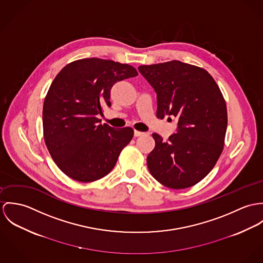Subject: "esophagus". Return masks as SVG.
<instances>
[{"mask_svg":"<svg viewBox=\"0 0 263 263\" xmlns=\"http://www.w3.org/2000/svg\"><path fill=\"white\" fill-rule=\"evenodd\" d=\"M144 133L143 132H140V131H137V130H135L134 131V136L135 137H139V136H142Z\"/></svg>","mask_w":263,"mask_h":263,"instance_id":"1","label":"esophagus"}]
</instances>
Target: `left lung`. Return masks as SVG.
<instances>
[{"label": "left lung", "instance_id": "8db88e82", "mask_svg": "<svg viewBox=\"0 0 263 263\" xmlns=\"http://www.w3.org/2000/svg\"><path fill=\"white\" fill-rule=\"evenodd\" d=\"M138 70L156 92L157 118L177 119L168 141L152 134L148 170L170 189L190 187L213 170L223 151L228 123L223 95L206 70L178 60Z\"/></svg>", "mask_w": 263, "mask_h": 263}]
</instances>
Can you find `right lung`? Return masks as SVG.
I'll return each instance as SVG.
<instances>
[{"mask_svg": "<svg viewBox=\"0 0 263 263\" xmlns=\"http://www.w3.org/2000/svg\"><path fill=\"white\" fill-rule=\"evenodd\" d=\"M137 70L113 60L86 59L65 65L53 80L43 105V133L59 170L90 182L108 175L133 138L130 127L115 129L97 117L111 107V88L137 77Z\"/></svg>", "mask_w": 263, "mask_h": 263, "instance_id": "obj_1", "label": "right lung"}]
</instances>
